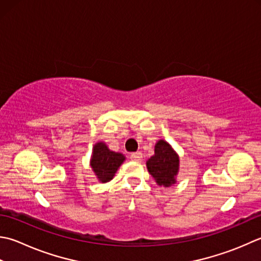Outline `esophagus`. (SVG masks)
<instances>
[{
	"label": "esophagus",
	"instance_id": "34e87169",
	"mask_svg": "<svg viewBox=\"0 0 261 261\" xmlns=\"http://www.w3.org/2000/svg\"><path fill=\"white\" fill-rule=\"evenodd\" d=\"M130 158L132 161H137V162H139V161H141V158H142V154L140 151H136V152H132V154L130 155Z\"/></svg>",
	"mask_w": 261,
	"mask_h": 261
}]
</instances>
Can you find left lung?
<instances>
[{"instance_id": "8db88e82", "label": "left lung", "mask_w": 261, "mask_h": 261, "mask_svg": "<svg viewBox=\"0 0 261 261\" xmlns=\"http://www.w3.org/2000/svg\"><path fill=\"white\" fill-rule=\"evenodd\" d=\"M149 174L155 178L158 186L171 187L176 182L180 166L178 155L165 140H158L155 145V154L147 161Z\"/></svg>"}]
</instances>
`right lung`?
<instances>
[{"mask_svg": "<svg viewBox=\"0 0 261 261\" xmlns=\"http://www.w3.org/2000/svg\"><path fill=\"white\" fill-rule=\"evenodd\" d=\"M124 161L125 157L123 154L110 150L104 142L99 141L93 148L90 166L98 181L106 183L114 177L117 168Z\"/></svg>", "mask_w": 261, "mask_h": 261, "instance_id": "1", "label": "right lung"}]
</instances>
